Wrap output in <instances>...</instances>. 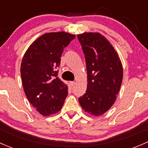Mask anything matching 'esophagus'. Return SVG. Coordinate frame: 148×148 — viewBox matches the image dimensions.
Segmentation results:
<instances>
[{"label": "esophagus", "mask_w": 148, "mask_h": 148, "mask_svg": "<svg viewBox=\"0 0 148 148\" xmlns=\"http://www.w3.org/2000/svg\"><path fill=\"white\" fill-rule=\"evenodd\" d=\"M69 84H70V86H71V87H73V86L75 85V82H70Z\"/></svg>", "instance_id": "obj_1"}]
</instances>
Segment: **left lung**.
<instances>
[{
  "instance_id": "left-lung-1",
  "label": "left lung",
  "mask_w": 148,
  "mask_h": 148,
  "mask_svg": "<svg viewBox=\"0 0 148 148\" xmlns=\"http://www.w3.org/2000/svg\"><path fill=\"white\" fill-rule=\"evenodd\" d=\"M77 37L87 71L86 93L79 102L85 112L100 116L116 100L123 77L122 62L112 45L99 33L85 32Z\"/></svg>"
}]
</instances>
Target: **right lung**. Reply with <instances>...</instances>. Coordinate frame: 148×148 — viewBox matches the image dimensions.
<instances>
[{"label": "right lung", "instance_id": "obj_1", "mask_svg": "<svg viewBox=\"0 0 148 148\" xmlns=\"http://www.w3.org/2000/svg\"><path fill=\"white\" fill-rule=\"evenodd\" d=\"M69 33H46L31 44L21 65L25 95L44 116L60 111L68 95V86L58 77L57 69L65 47L74 39Z\"/></svg>", "mask_w": 148, "mask_h": 148}]
</instances>
